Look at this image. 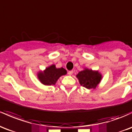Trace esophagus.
Listing matches in <instances>:
<instances>
[{"instance_id": "esophagus-1", "label": "esophagus", "mask_w": 132, "mask_h": 132, "mask_svg": "<svg viewBox=\"0 0 132 132\" xmlns=\"http://www.w3.org/2000/svg\"><path fill=\"white\" fill-rule=\"evenodd\" d=\"M73 71H68V75H69V76H71V75H73Z\"/></svg>"}]
</instances>
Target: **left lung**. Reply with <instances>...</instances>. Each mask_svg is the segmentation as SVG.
Wrapping results in <instances>:
<instances>
[{
	"label": "left lung",
	"instance_id": "1",
	"mask_svg": "<svg viewBox=\"0 0 132 132\" xmlns=\"http://www.w3.org/2000/svg\"><path fill=\"white\" fill-rule=\"evenodd\" d=\"M76 77L82 86L87 89H95L100 82L102 76L98 71L85 68L78 73Z\"/></svg>",
	"mask_w": 132,
	"mask_h": 132
}]
</instances>
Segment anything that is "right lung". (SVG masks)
Masks as SVG:
<instances>
[{
    "label": "right lung",
    "instance_id": "right-lung-1",
    "mask_svg": "<svg viewBox=\"0 0 132 132\" xmlns=\"http://www.w3.org/2000/svg\"><path fill=\"white\" fill-rule=\"evenodd\" d=\"M67 71L63 68H56L54 64L46 68L44 71L37 73V77L42 84L44 85H55L57 79L63 75H66Z\"/></svg>",
    "mask_w": 132,
    "mask_h": 132
}]
</instances>
